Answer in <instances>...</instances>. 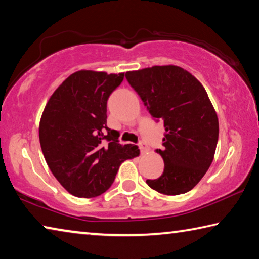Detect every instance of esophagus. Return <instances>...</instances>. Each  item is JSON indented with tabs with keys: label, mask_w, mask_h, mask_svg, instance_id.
Instances as JSON below:
<instances>
[{
	"label": "esophagus",
	"mask_w": 259,
	"mask_h": 259,
	"mask_svg": "<svg viewBox=\"0 0 259 259\" xmlns=\"http://www.w3.org/2000/svg\"><path fill=\"white\" fill-rule=\"evenodd\" d=\"M139 150L142 153H146L148 151V147L145 145V143L144 142H140L139 143Z\"/></svg>",
	"instance_id": "obj_1"
}]
</instances>
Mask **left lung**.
<instances>
[{
    "mask_svg": "<svg viewBox=\"0 0 259 259\" xmlns=\"http://www.w3.org/2000/svg\"><path fill=\"white\" fill-rule=\"evenodd\" d=\"M129 84L156 121L163 120V174L147 179L165 195L191 191L207 172L218 142V117L203 85L190 72L174 65L126 72Z\"/></svg>",
    "mask_w": 259,
    "mask_h": 259,
    "instance_id": "obj_1",
    "label": "left lung"
}]
</instances>
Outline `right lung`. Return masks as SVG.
Masks as SVG:
<instances>
[{
  "label": "right lung",
  "instance_id": "1",
  "mask_svg": "<svg viewBox=\"0 0 259 259\" xmlns=\"http://www.w3.org/2000/svg\"><path fill=\"white\" fill-rule=\"evenodd\" d=\"M124 73L78 71L48 100L38 136L48 165L65 190L77 198L106 192L121 163L139 155L138 146L121 145L107 126V99Z\"/></svg>",
  "mask_w": 259,
  "mask_h": 259
}]
</instances>
